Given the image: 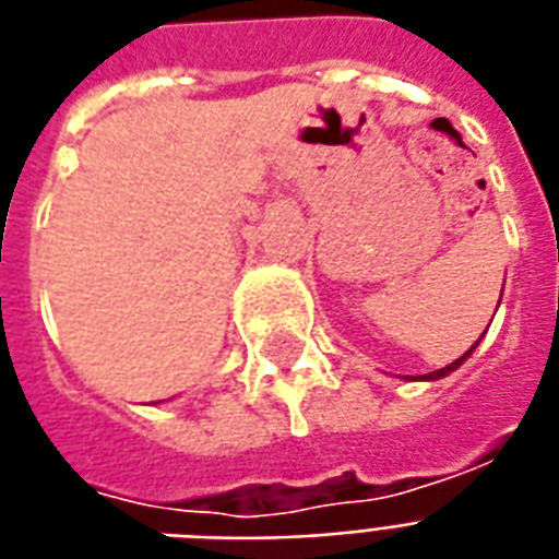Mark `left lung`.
<instances>
[{
  "label": "left lung",
  "mask_w": 559,
  "mask_h": 559,
  "mask_svg": "<svg viewBox=\"0 0 559 559\" xmlns=\"http://www.w3.org/2000/svg\"><path fill=\"white\" fill-rule=\"evenodd\" d=\"M475 344H478V341H475ZM475 344H473V349H475ZM473 349H469V353H464V356L457 358V361H452V365H445V367H440V370H435V373H423V376H400V379H419V382H435V379H443V376H449V373H452V370H457V367L464 365L466 358L473 356Z\"/></svg>",
  "instance_id": "8db88e82"
}]
</instances>
